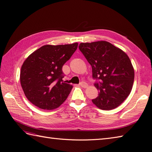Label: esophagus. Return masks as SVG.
Listing matches in <instances>:
<instances>
[{
	"label": "esophagus",
	"mask_w": 152,
	"mask_h": 152,
	"mask_svg": "<svg viewBox=\"0 0 152 152\" xmlns=\"http://www.w3.org/2000/svg\"><path fill=\"white\" fill-rule=\"evenodd\" d=\"M80 86L82 87H84V88H87V87H88V84H87L85 82H81L80 83Z\"/></svg>",
	"instance_id": "34e87169"
}]
</instances>
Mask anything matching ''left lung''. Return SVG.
<instances>
[{
	"instance_id": "1",
	"label": "left lung",
	"mask_w": 152,
	"mask_h": 152,
	"mask_svg": "<svg viewBox=\"0 0 152 152\" xmlns=\"http://www.w3.org/2000/svg\"><path fill=\"white\" fill-rule=\"evenodd\" d=\"M79 48L92 66L98 96L92 100L101 110L118 107L131 93L134 70L129 58L120 48L104 40L80 43Z\"/></svg>"
}]
</instances>
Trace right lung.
Here are the masks:
<instances>
[{"label": "right lung", "mask_w": 152, "mask_h": 152, "mask_svg": "<svg viewBox=\"0 0 152 152\" xmlns=\"http://www.w3.org/2000/svg\"><path fill=\"white\" fill-rule=\"evenodd\" d=\"M78 47V43L45 45L23 63L20 82L30 102L39 108L51 110L66 99L73 86L63 80L62 67Z\"/></svg>", "instance_id": "obj_1"}]
</instances>
